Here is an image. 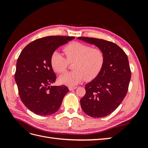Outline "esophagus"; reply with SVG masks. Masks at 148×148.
Returning <instances> with one entry per match:
<instances>
[{"label":"esophagus","instance_id":"esophagus-1","mask_svg":"<svg viewBox=\"0 0 148 148\" xmlns=\"http://www.w3.org/2000/svg\"><path fill=\"white\" fill-rule=\"evenodd\" d=\"M76 88H77V87L76 86H69V89L70 91H72V90H73V89H75Z\"/></svg>","mask_w":148,"mask_h":148}]
</instances>
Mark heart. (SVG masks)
<instances>
[{"label": "heart", "instance_id": "1", "mask_svg": "<svg viewBox=\"0 0 148 148\" xmlns=\"http://www.w3.org/2000/svg\"><path fill=\"white\" fill-rule=\"evenodd\" d=\"M64 51L66 58L62 53L55 51L51 58L52 68L57 73L65 72L69 63H72L74 70L61 76L60 82L69 86H75L84 79L90 81L100 72L104 62V53L99 48H91L79 42L69 44ZM67 59L66 60V59Z\"/></svg>", "mask_w": 148, "mask_h": 148}]
</instances>
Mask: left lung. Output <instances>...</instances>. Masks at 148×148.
I'll list each match as a JSON object with an SVG mask.
<instances>
[{"label":"left lung","mask_w":148,"mask_h":148,"mask_svg":"<svg viewBox=\"0 0 148 148\" xmlns=\"http://www.w3.org/2000/svg\"><path fill=\"white\" fill-rule=\"evenodd\" d=\"M78 39L95 44L104 53L102 69L95 79L85 85L86 94L80 100L85 114L95 118L104 117L117 108L127 93L131 78L128 57L112 42L94 38Z\"/></svg>","instance_id":"obj_1"}]
</instances>
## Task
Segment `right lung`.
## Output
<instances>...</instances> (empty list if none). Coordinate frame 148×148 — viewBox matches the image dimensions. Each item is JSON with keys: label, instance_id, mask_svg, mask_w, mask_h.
Here are the masks:
<instances>
[{"label": "right lung", "instance_id": "1", "mask_svg": "<svg viewBox=\"0 0 148 148\" xmlns=\"http://www.w3.org/2000/svg\"><path fill=\"white\" fill-rule=\"evenodd\" d=\"M73 36H51L36 39L21 51L18 58L15 79L24 105L39 115H49L59 110L69 91L66 86H52L56 75L51 63L53 52Z\"/></svg>", "mask_w": 148, "mask_h": 148}]
</instances>
